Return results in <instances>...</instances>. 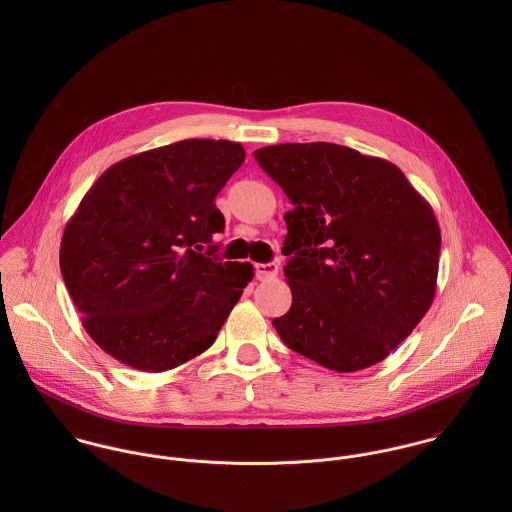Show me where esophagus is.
Returning a JSON list of instances; mask_svg holds the SVG:
<instances>
[{
  "label": "esophagus",
  "instance_id": "1",
  "mask_svg": "<svg viewBox=\"0 0 512 512\" xmlns=\"http://www.w3.org/2000/svg\"><path fill=\"white\" fill-rule=\"evenodd\" d=\"M256 276H258V280H268V278H276V276H278V264H276V262H268V264H258V266H256Z\"/></svg>",
  "mask_w": 512,
  "mask_h": 512
}]
</instances>
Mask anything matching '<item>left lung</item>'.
Returning a JSON list of instances; mask_svg holds the SVG:
<instances>
[{
    "label": "left lung",
    "instance_id": "1",
    "mask_svg": "<svg viewBox=\"0 0 512 512\" xmlns=\"http://www.w3.org/2000/svg\"><path fill=\"white\" fill-rule=\"evenodd\" d=\"M293 209L282 254L292 307L272 323L303 357L337 372L384 361L428 313L439 224L390 161L327 142L254 151Z\"/></svg>",
    "mask_w": 512,
    "mask_h": 512
}]
</instances>
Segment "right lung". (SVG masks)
<instances>
[{
    "mask_svg": "<svg viewBox=\"0 0 512 512\" xmlns=\"http://www.w3.org/2000/svg\"><path fill=\"white\" fill-rule=\"evenodd\" d=\"M228 140H183L108 167L61 240V274L92 341L124 365L163 372L205 353L254 278L220 262L215 199L244 163Z\"/></svg>",
    "mask_w": 512,
    "mask_h": 512,
    "instance_id": "right-lung-1",
    "label": "right lung"
}]
</instances>
